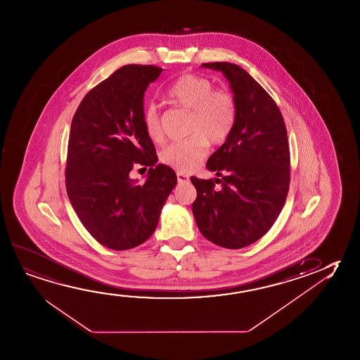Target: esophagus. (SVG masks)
I'll list each match as a JSON object with an SVG mask.
<instances>
[{
    "mask_svg": "<svg viewBox=\"0 0 360 360\" xmlns=\"http://www.w3.org/2000/svg\"><path fill=\"white\" fill-rule=\"evenodd\" d=\"M177 179L178 183H184L188 182L189 177L187 174H184V173H181V172H177Z\"/></svg>",
    "mask_w": 360,
    "mask_h": 360,
    "instance_id": "34e87169",
    "label": "esophagus"
}]
</instances>
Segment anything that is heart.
Returning <instances> with one entry per match:
<instances>
[{
	"instance_id": "b5f03b06",
	"label": "heart",
	"mask_w": 360,
	"mask_h": 360,
	"mask_svg": "<svg viewBox=\"0 0 360 360\" xmlns=\"http://www.w3.org/2000/svg\"><path fill=\"white\" fill-rule=\"evenodd\" d=\"M174 105L191 111L187 132L191 136L168 144L160 150L163 165L178 172H189L205 158L208 142L221 144L231 136L237 120V102L228 89H214L208 78L187 73L167 89ZM144 131L155 142L163 139L160 112L150 103L142 115Z\"/></svg>"
}]
</instances>
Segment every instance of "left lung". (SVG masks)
I'll return each instance as SVG.
<instances>
[{
	"instance_id": "obj_1",
	"label": "left lung",
	"mask_w": 360,
	"mask_h": 360,
	"mask_svg": "<svg viewBox=\"0 0 360 360\" xmlns=\"http://www.w3.org/2000/svg\"><path fill=\"white\" fill-rule=\"evenodd\" d=\"M202 66L227 77L237 102V120L227 141L207 162V168L221 178L191 177L197 189L192 210L210 242L243 248L271 229L287 200V128L277 103L243 68L229 62Z\"/></svg>"
}]
</instances>
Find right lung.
<instances>
[{"label":"right lung","mask_w":360,"mask_h":360,"mask_svg":"<svg viewBox=\"0 0 360 360\" xmlns=\"http://www.w3.org/2000/svg\"><path fill=\"white\" fill-rule=\"evenodd\" d=\"M162 71L152 65L121 67L83 97L71 123L67 194L89 234L113 250L150 238L177 184L172 168L155 166V144L142 122L144 92ZM134 165L149 167L146 183L129 177Z\"/></svg>","instance_id":"add662e5"}]
</instances>
